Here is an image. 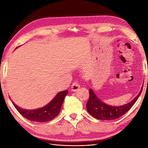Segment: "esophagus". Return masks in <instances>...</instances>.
I'll return each instance as SVG.
<instances>
[{
	"instance_id": "1",
	"label": "esophagus",
	"mask_w": 148,
	"mask_h": 148,
	"mask_svg": "<svg viewBox=\"0 0 148 148\" xmlns=\"http://www.w3.org/2000/svg\"><path fill=\"white\" fill-rule=\"evenodd\" d=\"M80 88V85L78 82H74L72 83L71 86V90L72 92H76V91Z\"/></svg>"
}]
</instances>
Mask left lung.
Listing matches in <instances>:
<instances>
[{
  "mask_svg": "<svg viewBox=\"0 0 148 148\" xmlns=\"http://www.w3.org/2000/svg\"><path fill=\"white\" fill-rule=\"evenodd\" d=\"M143 88V86H142L139 94L132 101L121 106H112L106 104L97 97L92 89H90V98L86 103L87 111L90 115L97 119L112 120L117 119L125 114L137 101L142 92Z\"/></svg>",
  "mask_w": 148,
  "mask_h": 148,
  "instance_id": "left-lung-1",
  "label": "left lung"
}]
</instances>
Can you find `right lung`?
I'll return each mask as SVG.
<instances>
[{
  "label": "right lung",
  "instance_id": "1",
  "mask_svg": "<svg viewBox=\"0 0 148 148\" xmlns=\"http://www.w3.org/2000/svg\"><path fill=\"white\" fill-rule=\"evenodd\" d=\"M67 90L60 92L48 104L42 108L33 110H27L21 108L16 105L11 100L15 108L24 118L32 121L46 122L51 121L59 114L63 102L65 99V97L67 95Z\"/></svg>",
  "mask_w": 148,
  "mask_h": 148
}]
</instances>
